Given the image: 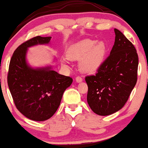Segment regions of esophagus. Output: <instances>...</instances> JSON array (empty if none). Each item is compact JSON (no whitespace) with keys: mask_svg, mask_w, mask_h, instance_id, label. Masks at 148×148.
<instances>
[{"mask_svg":"<svg viewBox=\"0 0 148 148\" xmlns=\"http://www.w3.org/2000/svg\"><path fill=\"white\" fill-rule=\"evenodd\" d=\"M82 81H83V79L81 77V76H76V82L80 83V82H81Z\"/></svg>","mask_w":148,"mask_h":148,"instance_id":"1","label":"esophagus"}]
</instances>
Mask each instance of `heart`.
Returning <instances> with one entry per match:
<instances>
[{"label":"heart","instance_id":"1","mask_svg":"<svg viewBox=\"0 0 148 148\" xmlns=\"http://www.w3.org/2000/svg\"><path fill=\"white\" fill-rule=\"evenodd\" d=\"M106 46L104 43L95 40H84L73 45L69 49L68 56L71 59H80L79 66L85 72H95L100 67L103 60ZM66 64V60H63Z\"/></svg>","mask_w":148,"mask_h":148}]
</instances>
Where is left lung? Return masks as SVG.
Listing matches in <instances>:
<instances>
[{"label": "left lung", "mask_w": 148, "mask_h": 148, "mask_svg": "<svg viewBox=\"0 0 148 148\" xmlns=\"http://www.w3.org/2000/svg\"><path fill=\"white\" fill-rule=\"evenodd\" d=\"M114 45L95 75L87 76V101L94 113L113 114L121 109L137 81L138 57L136 50L120 30L114 29Z\"/></svg>", "instance_id": "left-lung-1"}]
</instances>
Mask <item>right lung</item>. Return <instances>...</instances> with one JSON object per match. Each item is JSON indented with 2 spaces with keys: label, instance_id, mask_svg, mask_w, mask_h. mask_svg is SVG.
Masks as SVG:
<instances>
[{
  "label": "right lung",
  "instance_id": "obj_1",
  "mask_svg": "<svg viewBox=\"0 0 148 148\" xmlns=\"http://www.w3.org/2000/svg\"><path fill=\"white\" fill-rule=\"evenodd\" d=\"M51 37L37 36L14 51L10 60L8 84L16 108L35 121H45L56 112L64 90L73 79L61 75L51 67L34 69L26 62L28 47L49 44Z\"/></svg>",
  "mask_w": 148,
  "mask_h": 148
}]
</instances>
